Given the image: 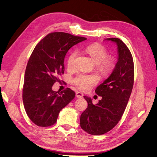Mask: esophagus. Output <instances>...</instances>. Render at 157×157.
Here are the masks:
<instances>
[{
    "label": "esophagus",
    "instance_id": "34e87169",
    "mask_svg": "<svg viewBox=\"0 0 157 157\" xmlns=\"http://www.w3.org/2000/svg\"><path fill=\"white\" fill-rule=\"evenodd\" d=\"M84 96V94L81 92H76V97L78 98H81Z\"/></svg>",
    "mask_w": 157,
    "mask_h": 157
}]
</instances>
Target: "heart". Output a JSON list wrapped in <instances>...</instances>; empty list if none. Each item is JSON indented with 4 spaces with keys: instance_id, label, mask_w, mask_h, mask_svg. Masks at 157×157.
I'll use <instances>...</instances> for the list:
<instances>
[{
    "instance_id": "heart-1",
    "label": "heart",
    "mask_w": 157,
    "mask_h": 157,
    "mask_svg": "<svg viewBox=\"0 0 157 157\" xmlns=\"http://www.w3.org/2000/svg\"><path fill=\"white\" fill-rule=\"evenodd\" d=\"M86 53L91 59L98 64L100 71L104 75L110 73L114 68L115 61L111 57H107L106 49L98 43L89 44L86 48ZM78 52H73L67 60V66L68 69H72L75 66V59ZM99 79L96 75H79L74 79V82L82 90H87L92 85L98 82Z\"/></svg>"
}]
</instances>
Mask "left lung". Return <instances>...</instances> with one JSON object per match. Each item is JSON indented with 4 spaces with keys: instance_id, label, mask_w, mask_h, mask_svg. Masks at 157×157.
Returning <instances> with one entry per match:
<instances>
[{
    "instance_id": "obj_1",
    "label": "left lung",
    "mask_w": 157,
    "mask_h": 157,
    "mask_svg": "<svg viewBox=\"0 0 157 157\" xmlns=\"http://www.w3.org/2000/svg\"><path fill=\"white\" fill-rule=\"evenodd\" d=\"M117 46L118 58L110 75L97 87L96 93L102 97L94 105L86 96L88 105L80 117V126L93 136H100L113 129L121 120L130 98L134 80V66L132 54L120 39L106 38Z\"/></svg>"
}]
</instances>
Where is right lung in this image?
<instances>
[{"label": "right lung", "instance_id": "1", "mask_svg": "<svg viewBox=\"0 0 157 157\" xmlns=\"http://www.w3.org/2000/svg\"><path fill=\"white\" fill-rule=\"evenodd\" d=\"M86 38L64 32H53L44 37L34 48L24 77L23 102L27 116L36 125L55 124L61 110L75 97L71 89L56 92L55 82L64 73V57L75 44Z\"/></svg>", "mask_w": 157, "mask_h": 157}]
</instances>
